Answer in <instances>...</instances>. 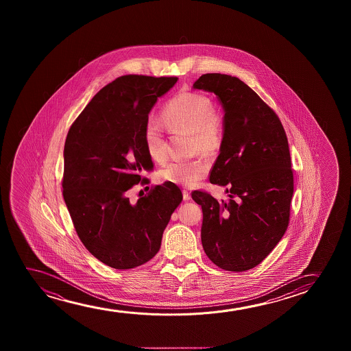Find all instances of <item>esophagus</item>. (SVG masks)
<instances>
[{
	"instance_id": "1",
	"label": "esophagus",
	"mask_w": 351,
	"mask_h": 351,
	"mask_svg": "<svg viewBox=\"0 0 351 351\" xmlns=\"http://www.w3.org/2000/svg\"><path fill=\"white\" fill-rule=\"evenodd\" d=\"M183 200H189L191 199V192H188V191H183Z\"/></svg>"
}]
</instances>
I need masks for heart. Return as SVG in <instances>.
<instances>
[{
  "instance_id": "obj_1",
  "label": "heart",
  "mask_w": 351,
  "mask_h": 351,
  "mask_svg": "<svg viewBox=\"0 0 351 351\" xmlns=\"http://www.w3.org/2000/svg\"><path fill=\"white\" fill-rule=\"evenodd\" d=\"M162 117L169 128L191 135L195 152L213 156L221 149L224 140V127L221 115L213 109L208 97L182 92L173 97L162 111ZM145 146L154 162L162 163L167 158V145L160 125L154 120L146 122ZM208 173L205 159L175 160L160 170L159 176L167 182L193 187Z\"/></svg>"
}]
</instances>
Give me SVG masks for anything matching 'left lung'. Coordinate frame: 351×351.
I'll use <instances>...</instances> for the list:
<instances>
[{
	"label": "left lung",
	"mask_w": 351,
	"mask_h": 351,
	"mask_svg": "<svg viewBox=\"0 0 351 351\" xmlns=\"http://www.w3.org/2000/svg\"><path fill=\"white\" fill-rule=\"evenodd\" d=\"M194 88L215 93L224 110V140L210 182L228 202L194 191L202 208V243L221 269L243 272L259 265L288 229L293 175L288 138L271 108L239 77L207 73Z\"/></svg>",
	"instance_id": "1"
}]
</instances>
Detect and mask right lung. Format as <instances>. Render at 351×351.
Returning <instances> with one entry per match:
<instances>
[{"mask_svg": "<svg viewBox=\"0 0 351 351\" xmlns=\"http://www.w3.org/2000/svg\"><path fill=\"white\" fill-rule=\"evenodd\" d=\"M176 77L123 75L103 87L71 125L64 143L63 199L86 250L112 269H134L158 253L163 231L182 202L164 182L130 204L127 192L151 171L144 128Z\"/></svg>", "mask_w": 351, "mask_h": 351, "instance_id": "add662e5", "label": "right lung"}]
</instances>
